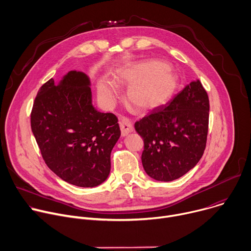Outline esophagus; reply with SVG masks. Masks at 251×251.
Masks as SVG:
<instances>
[{"label":"esophagus","mask_w":251,"mask_h":251,"mask_svg":"<svg viewBox=\"0 0 251 251\" xmlns=\"http://www.w3.org/2000/svg\"><path fill=\"white\" fill-rule=\"evenodd\" d=\"M119 125L121 129V134L122 136L128 135L130 132L133 131V124L132 121L126 117V116H121L119 119Z\"/></svg>","instance_id":"1"}]
</instances>
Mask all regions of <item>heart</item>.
<instances>
[{
	"instance_id": "heart-1",
	"label": "heart",
	"mask_w": 251,
	"mask_h": 251,
	"mask_svg": "<svg viewBox=\"0 0 251 251\" xmlns=\"http://www.w3.org/2000/svg\"><path fill=\"white\" fill-rule=\"evenodd\" d=\"M120 83L130 84L128 100L138 109H151L166 103L175 93L178 79L164 62L148 60L124 67L117 74ZM98 95L103 102L109 103L118 95L116 84L109 79L98 83Z\"/></svg>"
}]
</instances>
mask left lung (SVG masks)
Listing matches in <instances>:
<instances>
[{"label": "left lung", "mask_w": 251, "mask_h": 251, "mask_svg": "<svg viewBox=\"0 0 251 251\" xmlns=\"http://www.w3.org/2000/svg\"><path fill=\"white\" fill-rule=\"evenodd\" d=\"M209 101L201 82L188 84L166 106L135 123L144 140L142 164L161 182L181 177L201 160L206 145Z\"/></svg>", "instance_id": "obj_1"}]
</instances>
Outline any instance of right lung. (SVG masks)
<instances>
[{"mask_svg": "<svg viewBox=\"0 0 251 251\" xmlns=\"http://www.w3.org/2000/svg\"><path fill=\"white\" fill-rule=\"evenodd\" d=\"M90 81L69 71L58 83L40 88L30 127L47 166L63 181L82 188L102 184L110 173V155L121 131L117 117L92 105Z\"/></svg>", "mask_w": 251, "mask_h": 251, "instance_id": "add662e5", "label": "right lung"}]
</instances>
